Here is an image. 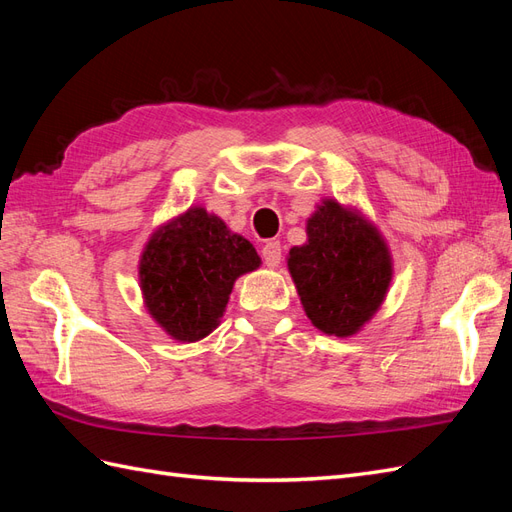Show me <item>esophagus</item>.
Listing matches in <instances>:
<instances>
[{"instance_id":"obj_1","label":"esophagus","mask_w":512,"mask_h":512,"mask_svg":"<svg viewBox=\"0 0 512 512\" xmlns=\"http://www.w3.org/2000/svg\"><path fill=\"white\" fill-rule=\"evenodd\" d=\"M262 260H265L267 267H277L282 260V245L280 241H267L262 245Z\"/></svg>"}]
</instances>
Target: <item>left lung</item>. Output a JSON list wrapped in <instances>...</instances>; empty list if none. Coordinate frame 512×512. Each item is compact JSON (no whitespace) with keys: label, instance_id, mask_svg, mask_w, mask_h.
Masks as SVG:
<instances>
[{"label":"left lung","instance_id":"obj_1","mask_svg":"<svg viewBox=\"0 0 512 512\" xmlns=\"http://www.w3.org/2000/svg\"><path fill=\"white\" fill-rule=\"evenodd\" d=\"M288 271L314 327L348 337L378 312L393 262L374 224L327 198L307 220V243L290 250Z\"/></svg>","mask_w":512,"mask_h":512}]
</instances>
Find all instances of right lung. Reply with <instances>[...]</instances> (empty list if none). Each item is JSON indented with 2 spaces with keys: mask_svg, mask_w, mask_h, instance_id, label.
Returning <instances> with one entry per match:
<instances>
[{
  "mask_svg": "<svg viewBox=\"0 0 512 512\" xmlns=\"http://www.w3.org/2000/svg\"><path fill=\"white\" fill-rule=\"evenodd\" d=\"M258 267L250 241L192 207L153 232L138 277L151 318L173 339L198 342L220 324L237 277Z\"/></svg>",
  "mask_w": 512,
  "mask_h": 512,
  "instance_id": "1",
  "label": "right lung"
}]
</instances>
